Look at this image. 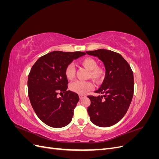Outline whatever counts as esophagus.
<instances>
[{"instance_id": "esophagus-1", "label": "esophagus", "mask_w": 159, "mask_h": 159, "mask_svg": "<svg viewBox=\"0 0 159 159\" xmlns=\"http://www.w3.org/2000/svg\"><path fill=\"white\" fill-rule=\"evenodd\" d=\"M84 97H85V95H82V94H80V95H79V98H80V99H81L82 98H84Z\"/></svg>"}]
</instances>
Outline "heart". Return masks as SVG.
I'll use <instances>...</instances> for the list:
<instances>
[{"instance_id": "b5f03b06", "label": "heart", "mask_w": 159, "mask_h": 159, "mask_svg": "<svg viewBox=\"0 0 159 159\" xmlns=\"http://www.w3.org/2000/svg\"><path fill=\"white\" fill-rule=\"evenodd\" d=\"M80 64L85 69L88 70V78H91L95 82H99L105 77V70L98 66V62L92 57H85L80 60ZM75 70L74 65L68 64L65 69V75L68 80H72L75 77ZM70 89L78 94H84L88 91L92 89L93 84L91 81H75L72 82L70 86Z\"/></svg>"}]
</instances>
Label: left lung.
Listing matches in <instances>:
<instances>
[{
  "label": "left lung",
  "instance_id": "left-lung-1",
  "mask_svg": "<svg viewBox=\"0 0 159 159\" xmlns=\"http://www.w3.org/2000/svg\"><path fill=\"white\" fill-rule=\"evenodd\" d=\"M86 54L98 57L105 68V75L99 89L95 92L103 94L89 95L88 107L90 121L101 127L112 126L126 114L134 91L133 71L127 61L117 52L105 49L88 51Z\"/></svg>",
  "mask_w": 159,
  "mask_h": 159
}]
</instances>
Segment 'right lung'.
<instances>
[{"label": "right lung", "instance_id": "1", "mask_svg": "<svg viewBox=\"0 0 159 159\" xmlns=\"http://www.w3.org/2000/svg\"><path fill=\"white\" fill-rule=\"evenodd\" d=\"M85 54L83 52H51L32 67L28 78V97L37 116L47 125L61 128L71 122L80 99L76 93L67 90L65 69ZM62 93L65 95L57 98V94Z\"/></svg>", "mask_w": 159, "mask_h": 159}]
</instances>
